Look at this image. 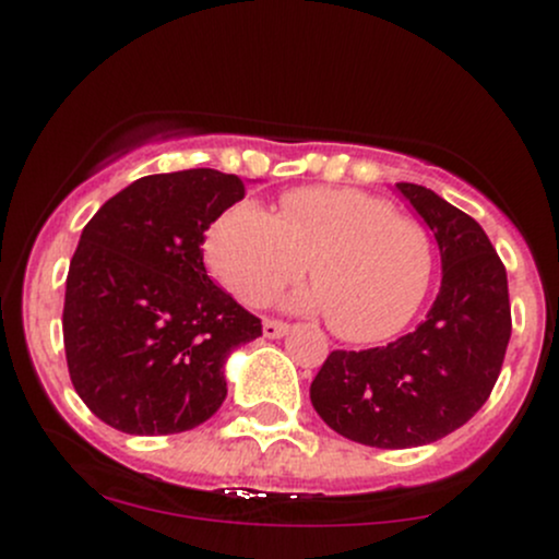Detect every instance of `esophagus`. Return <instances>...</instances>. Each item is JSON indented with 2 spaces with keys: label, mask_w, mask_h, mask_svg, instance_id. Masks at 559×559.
Returning <instances> with one entry per match:
<instances>
[{
  "label": "esophagus",
  "mask_w": 559,
  "mask_h": 559,
  "mask_svg": "<svg viewBox=\"0 0 559 559\" xmlns=\"http://www.w3.org/2000/svg\"><path fill=\"white\" fill-rule=\"evenodd\" d=\"M262 333L267 338H281L288 333V323H284V320H262Z\"/></svg>",
  "instance_id": "34e87169"
}]
</instances>
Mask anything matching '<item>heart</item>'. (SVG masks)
I'll use <instances>...</instances> for the list:
<instances>
[{"label":"heart","instance_id":"1","mask_svg":"<svg viewBox=\"0 0 559 559\" xmlns=\"http://www.w3.org/2000/svg\"><path fill=\"white\" fill-rule=\"evenodd\" d=\"M210 267L247 305H265L310 262L316 288L294 305L325 312L346 342H376L415 316L431 281L426 228L386 199L357 189L286 191L278 215L254 202L228 207L204 241Z\"/></svg>","mask_w":559,"mask_h":559}]
</instances>
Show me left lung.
<instances>
[{"label": "left lung", "mask_w": 559, "mask_h": 559, "mask_svg": "<svg viewBox=\"0 0 559 559\" xmlns=\"http://www.w3.org/2000/svg\"><path fill=\"white\" fill-rule=\"evenodd\" d=\"M396 191L439 243L436 301L396 342L331 352L310 386L333 431L378 449L431 444L465 426L489 400L512 331L507 273L484 228L426 186Z\"/></svg>", "instance_id": "obj_1"}]
</instances>
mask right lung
Returning a JSON list of instances; mask_svg holds the SVG:
<instances>
[{"mask_svg":"<svg viewBox=\"0 0 559 559\" xmlns=\"http://www.w3.org/2000/svg\"><path fill=\"white\" fill-rule=\"evenodd\" d=\"M239 199V176L157 173L107 199L83 228L62 338L70 381L107 426L181 433L221 409L230 352L262 336L260 318L204 267V230Z\"/></svg>","mask_w":559,"mask_h":559,"instance_id":"add662e5","label":"right lung"}]
</instances>
